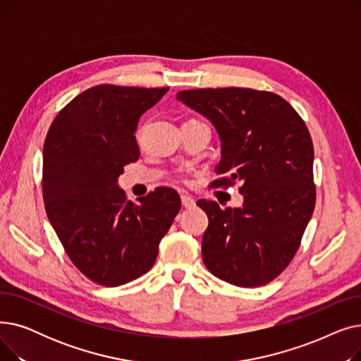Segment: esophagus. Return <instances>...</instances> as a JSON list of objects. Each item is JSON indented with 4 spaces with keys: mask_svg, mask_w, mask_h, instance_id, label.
Masks as SVG:
<instances>
[{
    "mask_svg": "<svg viewBox=\"0 0 361 361\" xmlns=\"http://www.w3.org/2000/svg\"><path fill=\"white\" fill-rule=\"evenodd\" d=\"M181 204L185 207V209H192V207H195L196 202L193 197L187 196V195H181Z\"/></svg>",
    "mask_w": 361,
    "mask_h": 361,
    "instance_id": "esophagus-1",
    "label": "esophagus"
}]
</instances>
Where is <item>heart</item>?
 <instances>
[{
    "mask_svg": "<svg viewBox=\"0 0 361 361\" xmlns=\"http://www.w3.org/2000/svg\"><path fill=\"white\" fill-rule=\"evenodd\" d=\"M137 137H140V131H139V133H137Z\"/></svg>",
    "mask_w": 361,
    "mask_h": 361,
    "instance_id": "heart-1",
    "label": "heart"
}]
</instances>
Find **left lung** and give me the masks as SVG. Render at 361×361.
<instances>
[{
	"label": "left lung",
	"instance_id": "1",
	"mask_svg": "<svg viewBox=\"0 0 361 361\" xmlns=\"http://www.w3.org/2000/svg\"><path fill=\"white\" fill-rule=\"evenodd\" d=\"M177 99L209 120L221 139L219 178L235 181L241 207L197 200L209 225L202 240L204 267L233 286L275 279L293 260L313 215V143L297 111L279 94L249 87L181 90Z\"/></svg>",
	"mask_w": 361,
	"mask_h": 361
}]
</instances>
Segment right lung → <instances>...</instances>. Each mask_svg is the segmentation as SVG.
Returning <instances> with one entry per match:
<instances>
[{
    "label": "right lung",
    "instance_id": "add662e5",
    "mask_svg": "<svg viewBox=\"0 0 361 361\" xmlns=\"http://www.w3.org/2000/svg\"><path fill=\"white\" fill-rule=\"evenodd\" d=\"M168 87L93 86L54 118L44 143L42 195L63 247L90 281L118 287L146 274L181 207L173 188L158 187L139 204L118 187L139 159V118Z\"/></svg>",
    "mask_w": 361,
    "mask_h": 361
}]
</instances>
